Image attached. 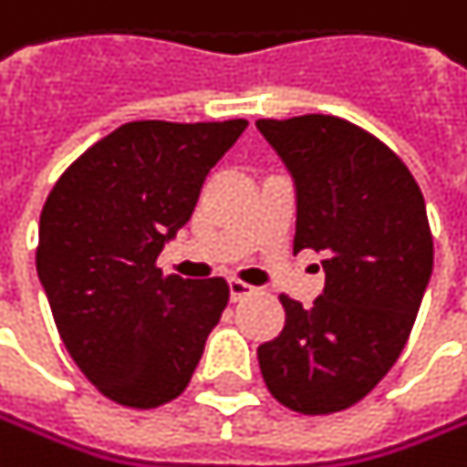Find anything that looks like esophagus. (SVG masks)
<instances>
[{"mask_svg":"<svg viewBox=\"0 0 467 467\" xmlns=\"http://www.w3.org/2000/svg\"><path fill=\"white\" fill-rule=\"evenodd\" d=\"M252 291H254V288H252V285H246V283H241V280H229V296H232V302L246 299Z\"/></svg>","mask_w":467,"mask_h":467,"instance_id":"esophagus-1","label":"esophagus"}]
</instances>
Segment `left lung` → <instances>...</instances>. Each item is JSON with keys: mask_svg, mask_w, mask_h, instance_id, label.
<instances>
[{"mask_svg": "<svg viewBox=\"0 0 467 467\" xmlns=\"http://www.w3.org/2000/svg\"><path fill=\"white\" fill-rule=\"evenodd\" d=\"M294 182V254H322L311 308L280 296L285 325L257 348L263 381L299 415L358 403L398 361L431 280L423 192L400 159L330 114L257 119Z\"/></svg>", "mask_w": 467, "mask_h": 467, "instance_id": "8db88e82", "label": "left lung"}]
</instances>
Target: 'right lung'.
I'll use <instances>...</instances> for the list:
<instances>
[{
    "label": "right lung",
    "instance_id": "obj_1",
    "mask_svg": "<svg viewBox=\"0 0 467 467\" xmlns=\"http://www.w3.org/2000/svg\"><path fill=\"white\" fill-rule=\"evenodd\" d=\"M246 125L125 122L47 195L38 280L72 361L114 403L162 406L199 367L229 285L165 277L156 257L190 221L207 173Z\"/></svg>",
    "mask_w": 467,
    "mask_h": 467
}]
</instances>
